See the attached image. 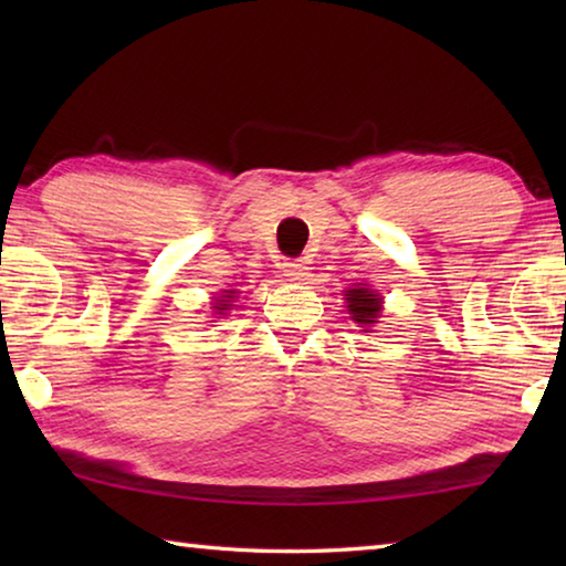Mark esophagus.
Instances as JSON below:
<instances>
[{
    "instance_id": "34e87169",
    "label": "esophagus",
    "mask_w": 566,
    "mask_h": 566,
    "mask_svg": "<svg viewBox=\"0 0 566 566\" xmlns=\"http://www.w3.org/2000/svg\"><path fill=\"white\" fill-rule=\"evenodd\" d=\"M306 270H310V266H306L302 260H290V262L282 264V272H284L286 280H304Z\"/></svg>"
}]
</instances>
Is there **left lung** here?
<instances>
[{
  "mask_svg": "<svg viewBox=\"0 0 566 566\" xmlns=\"http://www.w3.org/2000/svg\"><path fill=\"white\" fill-rule=\"evenodd\" d=\"M344 300H347V310L354 322L361 324V327H371V324H377L381 314V296L377 292H371L367 284L349 286V290L344 292Z\"/></svg>",
  "mask_w": 566,
  "mask_h": 566,
  "instance_id": "1",
  "label": "left lung"
}]
</instances>
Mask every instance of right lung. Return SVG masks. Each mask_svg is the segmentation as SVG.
I'll list each match as a JSON object with an SVG mask.
<instances>
[{
  "instance_id": "1",
  "label": "right lung",
  "mask_w": 566,
  "mask_h": 566,
  "mask_svg": "<svg viewBox=\"0 0 566 566\" xmlns=\"http://www.w3.org/2000/svg\"><path fill=\"white\" fill-rule=\"evenodd\" d=\"M234 296H237V292H232V290H227V294H224V296H219V300H217V304H214V310H217L219 314H224V312L229 310V306H232V304H229V302H232V300H234Z\"/></svg>"
}]
</instances>
